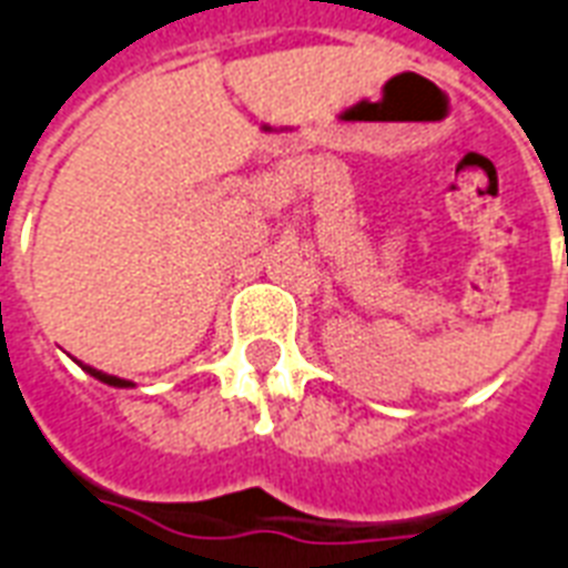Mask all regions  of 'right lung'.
I'll use <instances>...</instances> for the list:
<instances>
[{
	"label": "right lung",
	"instance_id": "add662e5",
	"mask_svg": "<svg viewBox=\"0 0 568 568\" xmlns=\"http://www.w3.org/2000/svg\"><path fill=\"white\" fill-rule=\"evenodd\" d=\"M82 371L91 373L94 379L105 382V385H112V388H133V382H130V379H118V376H109V373H103V371H94V367H88V364L82 367Z\"/></svg>",
	"mask_w": 568,
	"mask_h": 568
}]
</instances>
